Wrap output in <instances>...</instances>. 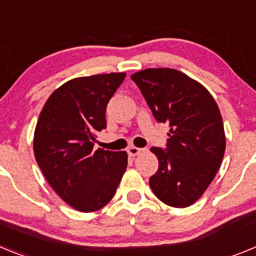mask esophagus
I'll return each instance as SVG.
<instances>
[{
	"label": "esophagus",
	"instance_id": "obj_1",
	"mask_svg": "<svg viewBox=\"0 0 256 256\" xmlns=\"http://www.w3.org/2000/svg\"><path fill=\"white\" fill-rule=\"evenodd\" d=\"M128 154H130V156H137L138 154H141L142 148H136V146H130V148H128Z\"/></svg>",
	"mask_w": 256,
	"mask_h": 256
}]
</instances>
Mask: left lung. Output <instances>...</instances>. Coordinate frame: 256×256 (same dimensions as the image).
I'll use <instances>...</instances> for the list:
<instances>
[{"mask_svg": "<svg viewBox=\"0 0 256 256\" xmlns=\"http://www.w3.org/2000/svg\"><path fill=\"white\" fill-rule=\"evenodd\" d=\"M130 78L156 120L169 124L166 148H151L159 160L151 190L169 206H190L209 187L224 156L218 105L204 86L176 69H144Z\"/></svg>", "mask_w": 256, "mask_h": 256, "instance_id": "left-lung-1", "label": "left lung"}]
</instances>
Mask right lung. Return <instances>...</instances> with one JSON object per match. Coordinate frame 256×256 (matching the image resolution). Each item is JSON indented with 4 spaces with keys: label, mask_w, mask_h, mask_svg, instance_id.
<instances>
[{
    "label": "right lung",
    "mask_w": 256,
    "mask_h": 256,
    "mask_svg": "<svg viewBox=\"0 0 256 256\" xmlns=\"http://www.w3.org/2000/svg\"><path fill=\"white\" fill-rule=\"evenodd\" d=\"M126 73L74 78L52 92L33 140L36 160L50 186L78 212L105 206L126 169V151L94 150L106 128V106Z\"/></svg>",
    "instance_id": "obj_1"
}]
</instances>
